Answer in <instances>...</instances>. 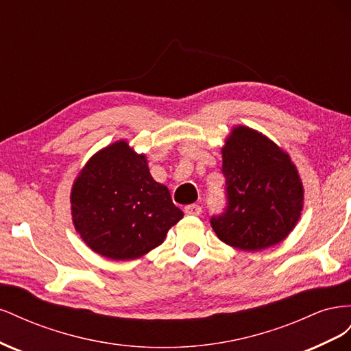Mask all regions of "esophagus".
I'll use <instances>...</instances> for the list:
<instances>
[{
    "label": "esophagus",
    "mask_w": 351,
    "mask_h": 351,
    "mask_svg": "<svg viewBox=\"0 0 351 351\" xmlns=\"http://www.w3.org/2000/svg\"><path fill=\"white\" fill-rule=\"evenodd\" d=\"M200 212H202V208L199 205H196V204L187 205L184 208V214L186 215H200Z\"/></svg>",
    "instance_id": "obj_1"
}]
</instances>
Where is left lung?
I'll list each match as a JSON object with an SVG mask.
<instances>
[{
    "mask_svg": "<svg viewBox=\"0 0 351 351\" xmlns=\"http://www.w3.org/2000/svg\"><path fill=\"white\" fill-rule=\"evenodd\" d=\"M222 174L227 205L209 219L219 240L256 252L289 236L303 208V186L289 155L240 125L222 147Z\"/></svg>",
    "mask_w": 351,
    "mask_h": 351,
    "instance_id": "8db88e82",
    "label": "left lung"
}]
</instances>
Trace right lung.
<instances>
[{
  "mask_svg": "<svg viewBox=\"0 0 351 351\" xmlns=\"http://www.w3.org/2000/svg\"><path fill=\"white\" fill-rule=\"evenodd\" d=\"M73 222L102 256L129 261L161 244L183 218L168 189L152 178L145 155L117 142L90 158L71 192Z\"/></svg>",
  "mask_w": 351,
  "mask_h": 351,
  "instance_id": "obj_1",
  "label": "right lung"
}]
</instances>
